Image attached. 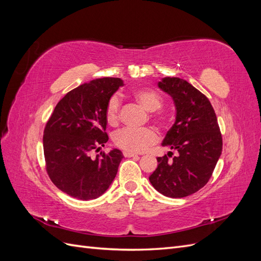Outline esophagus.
Segmentation results:
<instances>
[{"mask_svg": "<svg viewBox=\"0 0 261 261\" xmlns=\"http://www.w3.org/2000/svg\"><path fill=\"white\" fill-rule=\"evenodd\" d=\"M123 154H124V156H126V158H132V156H138L136 153H134V152H129V151H123Z\"/></svg>", "mask_w": 261, "mask_h": 261, "instance_id": "obj_1", "label": "esophagus"}]
</instances>
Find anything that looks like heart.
<instances>
[{
	"label": "heart",
	"mask_w": 261,
	"mask_h": 261,
	"mask_svg": "<svg viewBox=\"0 0 261 261\" xmlns=\"http://www.w3.org/2000/svg\"><path fill=\"white\" fill-rule=\"evenodd\" d=\"M134 97L148 111H155L162 107L163 100L156 91L149 88H138L133 91ZM121 98L112 94L106 107V118L109 124H116L120 118ZM113 141L116 147L129 152H144L159 141L158 133L150 127L141 129L122 128L114 133Z\"/></svg>",
	"instance_id": "heart-1"
}]
</instances>
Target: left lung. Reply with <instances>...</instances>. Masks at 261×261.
<instances>
[{
	"instance_id": "obj_1",
	"label": "left lung",
	"mask_w": 261,
	"mask_h": 261,
	"mask_svg": "<svg viewBox=\"0 0 261 261\" xmlns=\"http://www.w3.org/2000/svg\"><path fill=\"white\" fill-rule=\"evenodd\" d=\"M159 87L174 100L176 120L162 143L172 151L156 158L149 180L162 195L183 198L208 183L222 152V135L209 99L193 85L164 77ZM173 151L177 155L172 158Z\"/></svg>"
}]
</instances>
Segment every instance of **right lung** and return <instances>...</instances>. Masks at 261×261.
<instances>
[{
    "mask_svg": "<svg viewBox=\"0 0 261 261\" xmlns=\"http://www.w3.org/2000/svg\"><path fill=\"white\" fill-rule=\"evenodd\" d=\"M123 86L120 78L105 77L67 92L54 108L43 132L45 170L63 193L81 200L103 194L113 181L123 159L113 149L91 158L109 140L106 107Z\"/></svg>",
    "mask_w": 261,
    "mask_h": 261,
    "instance_id": "add662e5",
    "label": "right lung"
}]
</instances>
